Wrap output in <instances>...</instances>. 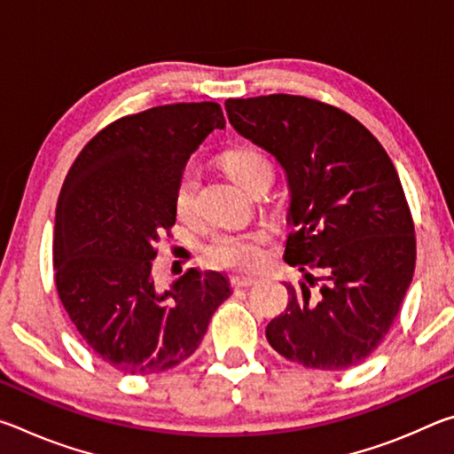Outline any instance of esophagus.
Instances as JSON below:
<instances>
[{"instance_id":"1","label":"esophagus","mask_w":454,"mask_h":454,"mask_svg":"<svg viewBox=\"0 0 454 454\" xmlns=\"http://www.w3.org/2000/svg\"><path fill=\"white\" fill-rule=\"evenodd\" d=\"M256 278H250V276H232L230 278V286L232 288H248V286H254Z\"/></svg>"}]
</instances>
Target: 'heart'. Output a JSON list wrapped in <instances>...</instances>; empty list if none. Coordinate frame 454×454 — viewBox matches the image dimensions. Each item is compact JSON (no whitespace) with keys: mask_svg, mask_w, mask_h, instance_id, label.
I'll return each instance as SVG.
<instances>
[{"mask_svg":"<svg viewBox=\"0 0 454 454\" xmlns=\"http://www.w3.org/2000/svg\"><path fill=\"white\" fill-rule=\"evenodd\" d=\"M222 166L238 186L248 192L254 184L272 176V166L262 153L252 148H236L222 156ZM200 188L198 166L188 164L184 168L174 192V208L182 220L194 216L196 194ZM268 236L264 232H220L206 246V256L210 264L224 270L250 272L264 262V246Z\"/></svg>","mask_w":454,"mask_h":454,"instance_id":"1","label":"heart"}]
</instances>
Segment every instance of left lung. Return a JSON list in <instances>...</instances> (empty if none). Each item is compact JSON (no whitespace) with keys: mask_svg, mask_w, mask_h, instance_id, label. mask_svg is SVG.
Returning a JSON list of instances; mask_svg holds the SVG:
<instances>
[{"mask_svg":"<svg viewBox=\"0 0 454 454\" xmlns=\"http://www.w3.org/2000/svg\"><path fill=\"white\" fill-rule=\"evenodd\" d=\"M226 112L238 134L278 160L290 190L296 230L284 260L304 280L284 284L288 306L266 326L268 342L318 371L363 363L393 326L417 260L395 164L358 120L318 99H226Z\"/></svg>","mask_w":454,"mask_h":454,"instance_id":"1","label":"left lung"}]
</instances>
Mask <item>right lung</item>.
Returning <instances> with one entry per match:
<instances>
[{
    "instance_id": "right-lung-1",
    "label": "right lung",
    "mask_w": 454,
    "mask_h": 454,
    "mask_svg": "<svg viewBox=\"0 0 454 454\" xmlns=\"http://www.w3.org/2000/svg\"><path fill=\"white\" fill-rule=\"evenodd\" d=\"M226 126L216 102L170 104L106 126L61 186L53 232L59 301L91 352L126 374H156L194 355L232 294L220 272L190 268L153 286L156 244L176 224L174 192L190 153Z\"/></svg>"
}]
</instances>
